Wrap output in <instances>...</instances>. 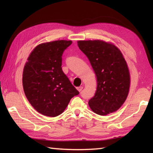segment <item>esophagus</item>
<instances>
[{"mask_svg":"<svg viewBox=\"0 0 153 153\" xmlns=\"http://www.w3.org/2000/svg\"><path fill=\"white\" fill-rule=\"evenodd\" d=\"M77 89L78 90V91L81 92V91H82V90L83 89V87H82V86H79V87H77Z\"/></svg>","mask_w":153,"mask_h":153,"instance_id":"esophagus-1","label":"esophagus"}]
</instances>
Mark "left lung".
Here are the masks:
<instances>
[{
	"instance_id": "8db88e82",
	"label": "left lung",
	"mask_w": 153,
	"mask_h": 153,
	"mask_svg": "<svg viewBox=\"0 0 153 153\" xmlns=\"http://www.w3.org/2000/svg\"><path fill=\"white\" fill-rule=\"evenodd\" d=\"M79 49L86 55L97 76L95 95L89 105L99 115L119 109L128 97L130 77L121 52L114 45L100 40L79 41Z\"/></svg>"
}]
</instances>
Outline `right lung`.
I'll return each mask as SVG.
<instances>
[{"mask_svg": "<svg viewBox=\"0 0 153 153\" xmlns=\"http://www.w3.org/2000/svg\"><path fill=\"white\" fill-rule=\"evenodd\" d=\"M72 43L58 40L38 45L31 52L23 72V87L31 106L45 116L55 117L79 92L62 69V56Z\"/></svg>", "mask_w": 153, "mask_h": 153, "instance_id": "1", "label": "right lung"}]
</instances>
